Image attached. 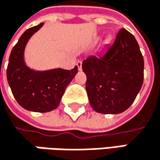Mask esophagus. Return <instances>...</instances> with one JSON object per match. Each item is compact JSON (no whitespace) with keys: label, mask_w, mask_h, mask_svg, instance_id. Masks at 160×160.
I'll return each mask as SVG.
<instances>
[{"label":"esophagus","mask_w":160,"mask_h":160,"mask_svg":"<svg viewBox=\"0 0 160 160\" xmlns=\"http://www.w3.org/2000/svg\"><path fill=\"white\" fill-rule=\"evenodd\" d=\"M77 67H78V69L81 70L82 69V62L81 61H78L77 62Z\"/></svg>","instance_id":"34e87169"}]
</instances>
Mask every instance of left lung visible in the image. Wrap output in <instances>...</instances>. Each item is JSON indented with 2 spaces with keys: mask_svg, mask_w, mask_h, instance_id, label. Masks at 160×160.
<instances>
[{
  "mask_svg": "<svg viewBox=\"0 0 160 160\" xmlns=\"http://www.w3.org/2000/svg\"><path fill=\"white\" fill-rule=\"evenodd\" d=\"M91 107L102 114L128 109L144 80V58L134 36L121 28L107 52L82 62Z\"/></svg>",
  "mask_w": 160,
  "mask_h": 160,
  "instance_id": "8db88e82",
  "label": "left lung"
}]
</instances>
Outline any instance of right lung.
<instances>
[{
	"label": "right lung",
	"instance_id": "right-lung-1",
	"mask_svg": "<svg viewBox=\"0 0 160 160\" xmlns=\"http://www.w3.org/2000/svg\"><path fill=\"white\" fill-rule=\"evenodd\" d=\"M43 23L27 29L12 49L7 67V80L17 103L33 112H49L55 109L66 88L78 73L76 66L71 70L53 68L36 71L29 68L24 59V51L28 40Z\"/></svg>",
	"mask_w": 160,
	"mask_h": 160
}]
</instances>
